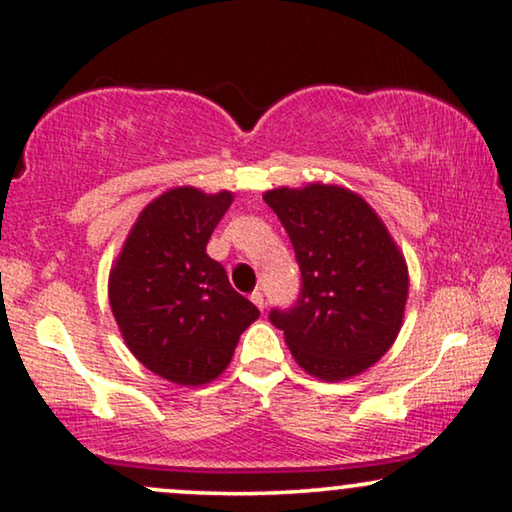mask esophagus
Listing matches in <instances>:
<instances>
[{
    "instance_id": "1",
    "label": "esophagus",
    "mask_w": 512,
    "mask_h": 512,
    "mask_svg": "<svg viewBox=\"0 0 512 512\" xmlns=\"http://www.w3.org/2000/svg\"><path fill=\"white\" fill-rule=\"evenodd\" d=\"M251 303H254L256 307H258V310H263V307H265V298H263V293L261 291H254V293H251Z\"/></svg>"
}]
</instances>
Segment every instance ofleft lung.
<instances>
[{
  "instance_id": "8db88e82",
  "label": "left lung",
  "mask_w": 512,
  "mask_h": 512,
  "mask_svg": "<svg viewBox=\"0 0 512 512\" xmlns=\"http://www.w3.org/2000/svg\"><path fill=\"white\" fill-rule=\"evenodd\" d=\"M263 200L291 237L303 291L270 312L307 375L340 382L389 352L408 303V263L359 193L335 184L272 188Z\"/></svg>"
}]
</instances>
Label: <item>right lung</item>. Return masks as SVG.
<instances>
[{
	"label": "right lung",
	"mask_w": 512,
	"mask_h": 512,
	"mask_svg": "<svg viewBox=\"0 0 512 512\" xmlns=\"http://www.w3.org/2000/svg\"><path fill=\"white\" fill-rule=\"evenodd\" d=\"M230 202V191L170 188L142 209L109 272V305L125 345L181 387L216 380L261 314L207 256Z\"/></svg>",
	"instance_id": "obj_1"
}]
</instances>
